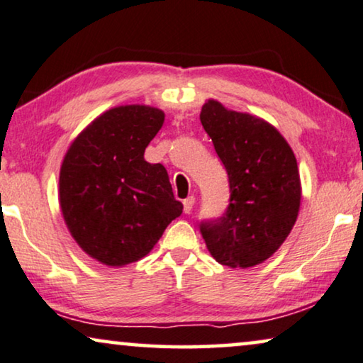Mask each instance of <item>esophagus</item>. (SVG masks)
I'll list each match as a JSON object with an SVG mask.
<instances>
[{"label":"esophagus","instance_id":"esophagus-1","mask_svg":"<svg viewBox=\"0 0 363 363\" xmlns=\"http://www.w3.org/2000/svg\"><path fill=\"white\" fill-rule=\"evenodd\" d=\"M182 203H184V213H191L194 203H196V197L189 196L186 200H184Z\"/></svg>","mask_w":363,"mask_h":363}]
</instances>
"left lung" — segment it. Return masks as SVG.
<instances>
[{
    "label": "left lung",
    "instance_id": "8db88e82",
    "mask_svg": "<svg viewBox=\"0 0 363 363\" xmlns=\"http://www.w3.org/2000/svg\"><path fill=\"white\" fill-rule=\"evenodd\" d=\"M200 122L230 182L228 208L220 218L200 221V233L216 262L254 267L282 246L298 216L296 158L277 128L218 101L205 102Z\"/></svg>",
    "mask_w": 363,
    "mask_h": 363
}]
</instances>
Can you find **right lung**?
Returning <instances> with one entry per match:
<instances>
[{"mask_svg":"<svg viewBox=\"0 0 363 363\" xmlns=\"http://www.w3.org/2000/svg\"><path fill=\"white\" fill-rule=\"evenodd\" d=\"M164 112L118 106L91 122L65 155L60 207L81 250L106 266L147 256L182 213L163 164L145 161Z\"/></svg>","mask_w":363,"mask_h":363,"instance_id":"right-lung-1","label":"right lung"}]
</instances>
